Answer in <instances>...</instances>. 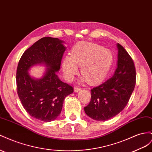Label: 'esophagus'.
I'll return each mask as SVG.
<instances>
[{
    "label": "esophagus",
    "instance_id": "esophagus-1",
    "mask_svg": "<svg viewBox=\"0 0 152 152\" xmlns=\"http://www.w3.org/2000/svg\"><path fill=\"white\" fill-rule=\"evenodd\" d=\"M80 90H81V88H79V87H75V88H74V91H75V92L79 91Z\"/></svg>",
    "mask_w": 152,
    "mask_h": 152
}]
</instances>
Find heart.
<instances>
[{
    "label": "heart",
    "mask_w": 152,
    "mask_h": 152,
    "mask_svg": "<svg viewBox=\"0 0 152 152\" xmlns=\"http://www.w3.org/2000/svg\"><path fill=\"white\" fill-rule=\"evenodd\" d=\"M113 62V56L107 49L96 44L80 42L73 47L72 56L63 61V70L66 79L70 81L79 72L90 83H96L105 77Z\"/></svg>",
    "instance_id": "b5f03b06"
}]
</instances>
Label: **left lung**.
Returning <instances> with one entry per match:
<instances>
[{
  "label": "left lung",
  "mask_w": 152,
  "mask_h": 152,
  "mask_svg": "<svg viewBox=\"0 0 152 152\" xmlns=\"http://www.w3.org/2000/svg\"><path fill=\"white\" fill-rule=\"evenodd\" d=\"M117 68L113 76L91 89V98L84 107L87 115L97 121H106L116 116L128 104L136 85V68L132 57L117 44Z\"/></svg>",
  "instance_id": "left-lung-1"
}]
</instances>
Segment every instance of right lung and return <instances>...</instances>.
Segmentation results:
<instances>
[{
	"label": "right lung",
	"mask_w": 152,
	"mask_h": 152,
	"mask_svg": "<svg viewBox=\"0 0 152 152\" xmlns=\"http://www.w3.org/2000/svg\"><path fill=\"white\" fill-rule=\"evenodd\" d=\"M58 38L44 37L24 52L16 69L17 93L23 108L37 120L50 122L59 116L64 98L73 92L72 86L61 81L60 69L66 47ZM48 67L43 77H31L28 70L36 64Z\"/></svg>",
	"instance_id": "right-lung-1"
}]
</instances>
